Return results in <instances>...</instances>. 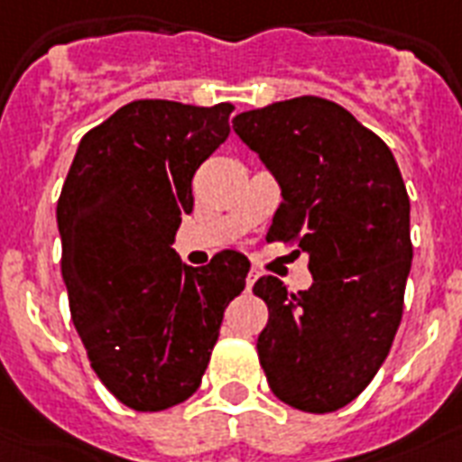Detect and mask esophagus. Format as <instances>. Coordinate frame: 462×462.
<instances>
[{
	"mask_svg": "<svg viewBox=\"0 0 462 462\" xmlns=\"http://www.w3.org/2000/svg\"><path fill=\"white\" fill-rule=\"evenodd\" d=\"M259 276H262V273H259V271H256V269L249 271V273H246V288H252V286H254V283H256V278H259Z\"/></svg>",
	"mask_w": 462,
	"mask_h": 462,
	"instance_id": "esophagus-1",
	"label": "esophagus"
}]
</instances>
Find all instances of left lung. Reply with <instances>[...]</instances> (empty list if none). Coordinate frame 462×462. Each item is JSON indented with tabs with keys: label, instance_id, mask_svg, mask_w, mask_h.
Listing matches in <instances>:
<instances>
[{
	"label": "left lung",
	"instance_id": "left-lung-1",
	"mask_svg": "<svg viewBox=\"0 0 462 462\" xmlns=\"http://www.w3.org/2000/svg\"><path fill=\"white\" fill-rule=\"evenodd\" d=\"M232 128L281 186L269 242L308 252L315 283H254L269 308L256 341L271 393L327 414L356 400L402 319L411 266L410 196L390 147L334 101L298 97L235 116Z\"/></svg>",
	"mask_w": 462,
	"mask_h": 462
}]
</instances>
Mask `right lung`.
<instances>
[{"instance_id":"obj_1","label":"right lung","mask_w":462,"mask_h":462,"mask_svg":"<svg viewBox=\"0 0 462 462\" xmlns=\"http://www.w3.org/2000/svg\"><path fill=\"white\" fill-rule=\"evenodd\" d=\"M232 104L140 98L91 128L58 200L62 278L108 393L162 411L199 390L249 262L225 249L191 269L171 249L196 169L230 135Z\"/></svg>"}]
</instances>
